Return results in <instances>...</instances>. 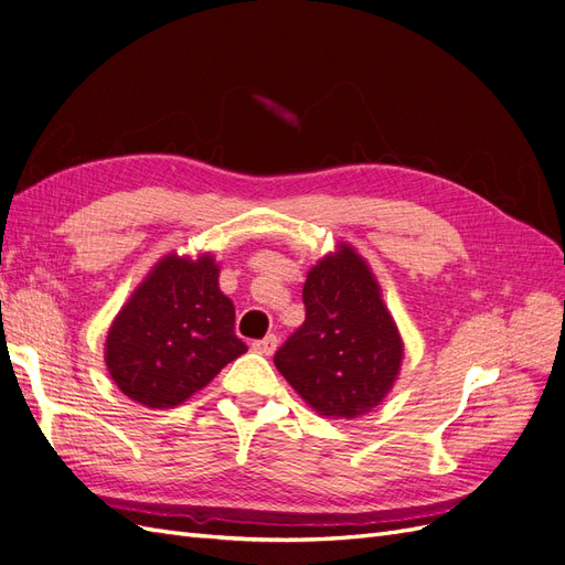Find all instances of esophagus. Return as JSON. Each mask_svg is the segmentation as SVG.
I'll list each match as a JSON object with an SVG mask.
<instances>
[{"instance_id":"obj_1","label":"esophagus","mask_w":565,"mask_h":565,"mask_svg":"<svg viewBox=\"0 0 565 565\" xmlns=\"http://www.w3.org/2000/svg\"><path fill=\"white\" fill-rule=\"evenodd\" d=\"M276 349H278V337L276 334H268V337L254 341V344H252V351L259 353V355H273V353H276Z\"/></svg>"}]
</instances>
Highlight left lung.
Returning <instances> with one entry per match:
<instances>
[{
	"mask_svg": "<svg viewBox=\"0 0 565 565\" xmlns=\"http://www.w3.org/2000/svg\"><path fill=\"white\" fill-rule=\"evenodd\" d=\"M303 306L306 320L278 349L276 367L322 417L372 413L398 380L403 339L367 262L339 243L306 276Z\"/></svg>",
	"mask_w": 565,
	"mask_h": 565,
	"instance_id": "obj_1",
	"label": "left lung"
}]
</instances>
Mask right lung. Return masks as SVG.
<instances>
[{
	"label": "right lung",
	"instance_id": "right-lung-1",
	"mask_svg": "<svg viewBox=\"0 0 565 565\" xmlns=\"http://www.w3.org/2000/svg\"><path fill=\"white\" fill-rule=\"evenodd\" d=\"M247 351L212 254H167L110 324L106 365L117 388L146 407H177Z\"/></svg>",
	"mask_w": 565,
	"mask_h": 565
}]
</instances>
